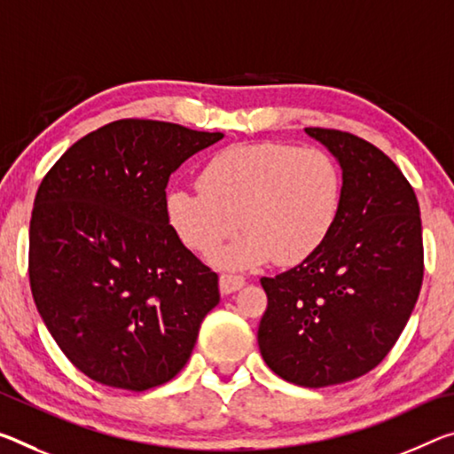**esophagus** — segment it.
I'll list each match as a JSON object with an SVG mask.
<instances>
[{"label": "esophagus", "mask_w": 454, "mask_h": 454, "mask_svg": "<svg viewBox=\"0 0 454 454\" xmlns=\"http://www.w3.org/2000/svg\"><path fill=\"white\" fill-rule=\"evenodd\" d=\"M244 283H247V278H244L242 275H230V272H222L220 275V291L224 294L240 291Z\"/></svg>", "instance_id": "esophagus-1"}]
</instances>
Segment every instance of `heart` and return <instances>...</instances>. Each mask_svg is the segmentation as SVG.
<instances>
[{
	"label": "heart",
	"instance_id": "obj_1",
	"mask_svg": "<svg viewBox=\"0 0 454 454\" xmlns=\"http://www.w3.org/2000/svg\"><path fill=\"white\" fill-rule=\"evenodd\" d=\"M198 188L168 193L169 226L200 254H210L240 226L239 240L214 254L232 269L269 258L305 261L327 240L341 206V171L331 153L283 141L218 151L201 168Z\"/></svg>",
	"mask_w": 454,
	"mask_h": 454
}]
</instances>
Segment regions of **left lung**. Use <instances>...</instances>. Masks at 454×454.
Wrapping results in <instances>:
<instances>
[{"label": "left lung", "mask_w": 454, "mask_h": 454, "mask_svg": "<svg viewBox=\"0 0 454 454\" xmlns=\"http://www.w3.org/2000/svg\"><path fill=\"white\" fill-rule=\"evenodd\" d=\"M343 169L340 214L319 250L262 277L258 325L266 365L286 382L323 387L356 380L398 341L424 277L416 193L390 157L362 137L307 127Z\"/></svg>", "instance_id": "obj_1"}]
</instances>
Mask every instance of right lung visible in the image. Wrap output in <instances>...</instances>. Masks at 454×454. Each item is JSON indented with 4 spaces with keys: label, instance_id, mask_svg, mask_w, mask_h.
<instances>
[{
    "label": "right lung",
    "instance_id": "1",
    "mask_svg": "<svg viewBox=\"0 0 454 454\" xmlns=\"http://www.w3.org/2000/svg\"><path fill=\"white\" fill-rule=\"evenodd\" d=\"M222 133L121 119L78 139L42 179L27 275L40 317L74 368L145 392L176 378L218 275L169 226L165 188Z\"/></svg>",
    "mask_w": 454,
    "mask_h": 454
}]
</instances>
